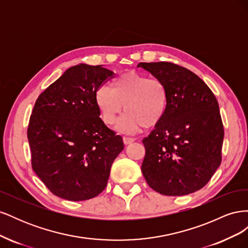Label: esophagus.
I'll return each mask as SVG.
<instances>
[{
    "mask_svg": "<svg viewBox=\"0 0 248 248\" xmlns=\"http://www.w3.org/2000/svg\"><path fill=\"white\" fill-rule=\"evenodd\" d=\"M123 140H124V142H125V145H129V144H131V142H133L136 140H134L133 138L124 137V138H123Z\"/></svg>",
    "mask_w": 248,
    "mask_h": 248,
    "instance_id": "1",
    "label": "esophagus"
}]
</instances>
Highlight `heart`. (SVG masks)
I'll return each instance as SVG.
<instances>
[{"mask_svg":"<svg viewBox=\"0 0 248 248\" xmlns=\"http://www.w3.org/2000/svg\"><path fill=\"white\" fill-rule=\"evenodd\" d=\"M95 102L103 122L109 126L117 122L124 106L126 114L119 123V129L134 133L160 121L167 109L168 93L160 79L129 71L112 81L110 89H98Z\"/></svg>","mask_w":248,"mask_h":248,"instance_id":"1","label":"heart"}]
</instances>
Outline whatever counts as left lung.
<instances>
[{
  "label": "left lung",
  "mask_w": 248,
  "mask_h": 248,
  "mask_svg": "<svg viewBox=\"0 0 248 248\" xmlns=\"http://www.w3.org/2000/svg\"><path fill=\"white\" fill-rule=\"evenodd\" d=\"M166 86L167 109L148 138L141 171L164 196L202 188L221 162L223 126L218 102L197 74L169 62L140 63Z\"/></svg>",
  "instance_id": "obj_1"
}]
</instances>
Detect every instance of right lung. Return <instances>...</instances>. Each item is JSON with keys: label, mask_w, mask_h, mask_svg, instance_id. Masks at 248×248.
I'll list each match as a JSON object with an SVG mask.
<instances>
[{"label": "right lung", "mask_w": 248, "mask_h": 248, "mask_svg": "<svg viewBox=\"0 0 248 248\" xmlns=\"http://www.w3.org/2000/svg\"><path fill=\"white\" fill-rule=\"evenodd\" d=\"M114 72L78 64L37 98L28 127L36 175L55 196L86 201L107 187L111 164L124 149L121 136L99 118L95 95Z\"/></svg>", "instance_id": "obj_1"}]
</instances>
